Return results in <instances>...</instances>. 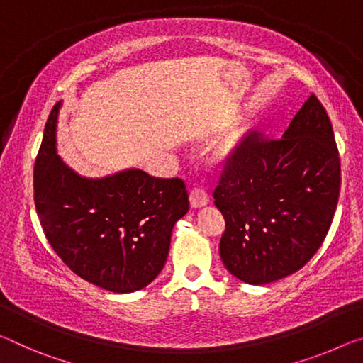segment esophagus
Masks as SVG:
<instances>
[{"label": "esophagus", "instance_id": "1", "mask_svg": "<svg viewBox=\"0 0 363 363\" xmlns=\"http://www.w3.org/2000/svg\"><path fill=\"white\" fill-rule=\"evenodd\" d=\"M208 203H209V196L204 189H201V188L191 189V193H189V206H191L193 209L203 208V206H206Z\"/></svg>", "mask_w": 363, "mask_h": 363}]
</instances>
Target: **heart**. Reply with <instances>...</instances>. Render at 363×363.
<instances>
[{
    "label": "heart",
    "instance_id": "b5f03b06",
    "mask_svg": "<svg viewBox=\"0 0 363 363\" xmlns=\"http://www.w3.org/2000/svg\"><path fill=\"white\" fill-rule=\"evenodd\" d=\"M237 144H238V138H233V139H230V141H228L225 146H224V149H222V155H230L233 150H235V147H237Z\"/></svg>",
    "mask_w": 363,
    "mask_h": 363
}]
</instances>
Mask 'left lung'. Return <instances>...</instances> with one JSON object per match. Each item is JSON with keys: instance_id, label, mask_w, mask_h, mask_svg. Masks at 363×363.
Instances as JSON below:
<instances>
[{"instance_id": "1", "label": "left lung", "mask_w": 363, "mask_h": 363, "mask_svg": "<svg viewBox=\"0 0 363 363\" xmlns=\"http://www.w3.org/2000/svg\"><path fill=\"white\" fill-rule=\"evenodd\" d=\"M339 189L331 121L311 94L281 139L259 141L253 133L245 139L216 188L227 271L263 286L303 267L330 230Z\"/></svg>"}]
</instances>
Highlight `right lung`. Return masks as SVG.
Listing matches in <instances>:
<instances>
[{"label": "right lung", "instance_id": "right-lung-1", "mask_svg": "<svg viewBox=\"0 0 363 363\" xmlns=\"http://www.w3.org/2000/svg\"><path fill=\"white\" fill-rule=\"evenodd\" d=\"M61 105L48 116L33 167L43 232L84 281L115 294L141 291L162 271L174 225L188 213L185 183L135 167L97 178L77 174L58 155Z\"/></svg>", "mask_w": 363, "mask_h": 363}]
</instances>
